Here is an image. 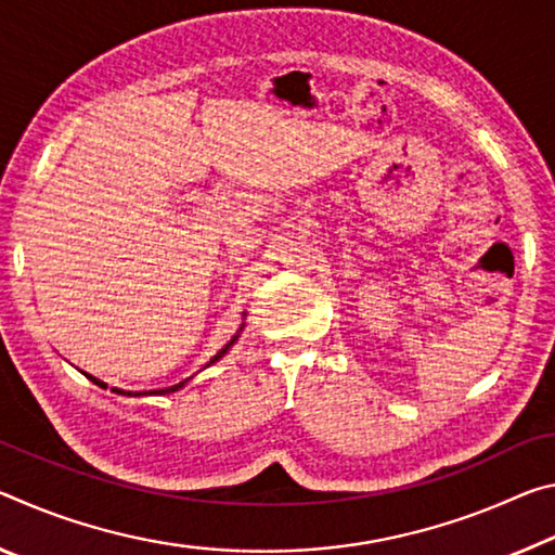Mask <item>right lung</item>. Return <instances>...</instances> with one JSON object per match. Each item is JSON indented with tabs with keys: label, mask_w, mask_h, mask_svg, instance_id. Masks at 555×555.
<instances>
[{
	"label": "right lung",
	"mask_w": 555,
	"mask_h": 555,
	"mask_svg": "<svg viewBox=\"0 0 555 555\" xmlns=\"http://www.w3.org/2000/svg\"><path fill=\"white\" fill-rule=\"evenodd\" d=\"M241 330H243V326H241ZM241 330H238V332H241ZM235 339H238V334H235V337H233V339H231L229 344H225V347H223L221 351H218V353H216V357H214L211 361H208V363H214V361H218V359H221V357H223V353H225V351H229V349L233 347V341H235ZM208 363H206V366H208ZM86 376H88V374H86ZM88 378H90V380H93V384H95V386H103V388H105V384H103V380H98L95 376H88ZM186 380H189V378H186ZM186 380H181V384H177V386L162 388V390H150V393H159V396H165V393H175V390H179L181 386H184V384H186ZM113 390H117V388H113ZM117 393H125V390H117ZM127 396H142V393H127Z\"/></svg>",
	"instance_id": "obj_1"
}]
</instances>
